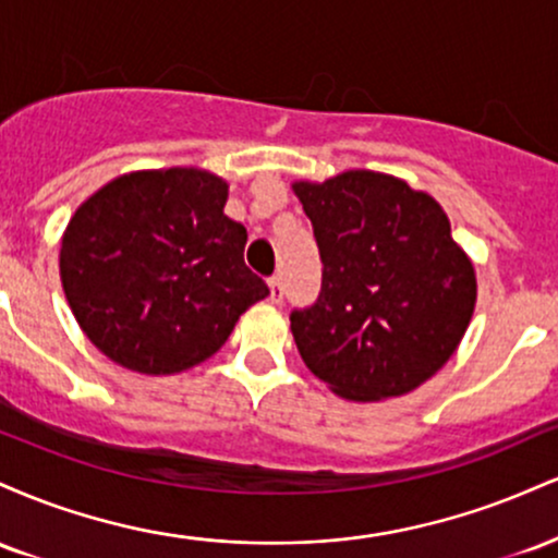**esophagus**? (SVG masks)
Listing matches in <instances>:
<instances>
[{"label":"esophagus","mask_w":558,"mask_h":558,"mask_svg":"<svg viewBox=\"0 0 558 558\" xmlns=\"http://www.w3.org/2000/svg\"><path fill=\"white\" fill-rule=\"evenodd\" d=\"M283 296H286L283 280H280V275H272V278H270V301H272V304H280Z\"/></svg>","instance_id":"1"}]
</instances>
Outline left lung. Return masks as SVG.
<instances>
[{
	"label": "left lung",
	"instance_id": "left-lung-1",
	"mask_svg": "<svg viewBox=\"0 0 558 558\" xmlns=\"http://www.w3.org/2000/svg\"><path fill=\"white\" fill-rule=\"evenodd\" d=\"M291 189L323 259L319 299L291 312L301 360L349 401L420 388L459 349L477 301L475 267L444 207L375 170Z\"/></svg>",
	"mask_w": 558,
	"mask_h": 558
}]
</instances>
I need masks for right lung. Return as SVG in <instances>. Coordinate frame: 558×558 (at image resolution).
<instances>
[{
  "mask_svg": "<svg viewBox=\"0 0 558 558\" xmlns=\"http://www.w3.org/2000/svg\"><path fill=\"white\" fill-rule=\"evenodd\" d=\"M228 183L202 168L136 170L94 191L60 246L62 291L114 364L178 375L217 354L270 288L243 265Z\"/></svg>",
  "mask_w": 558,
  "mask_h": 558,
  "instance_id": "add662e5",
  "label": "right lung"
}]
</instances>
